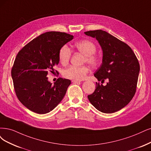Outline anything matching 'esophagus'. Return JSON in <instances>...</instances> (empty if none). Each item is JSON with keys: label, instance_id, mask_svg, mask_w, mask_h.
Masks as SVG:
<instances>
[{"label": "esophagus", "instance_id": "1", "mask_svg": "<svg viewBox=\"0 0 151 151\" xmlns=\"http://www.w3.org/2000/svg\"><path fill=\"white\" fill-rule=\"evenodd\" d=\"M72 82L74 83H80L81 81H79V80H72Z\"/></svg>", "mask_w": 151, "mask_h": 151}]
</instances>
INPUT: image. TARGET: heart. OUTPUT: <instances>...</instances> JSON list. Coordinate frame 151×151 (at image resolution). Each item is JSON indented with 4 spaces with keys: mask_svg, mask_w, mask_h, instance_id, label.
<instances>
[{
    "mask_svg": "<svg viewBox=\"0 0 151 151\" xmlns=\"http://www.w3.org/2000/svg\"><path fill=\"white\" fill-rule=\"evenodd\" d=\"M75 48L85 55V62H86L93 66H96L100 63V58L95 54L97 47L95 43L88 40H83L77 42L75 43ZM71 56L70 48L65 45L60 49L58 53V58L60 62L62 65H66L69 62ZM89 71L86 66H70L66 68L63 73V76L66 78L81 80L86 77Z\"/></svg>",
    "mask_w": 151,
    "mask_h": 151,
    "instance_id": "1",
    "label": "heart"
}]
</instances>
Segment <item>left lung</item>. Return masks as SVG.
<instances>
[{"mask_svg": "<svg viewBox=\"0 0 151 151\" xmlns=\"http://www.w3.org/2000/svg\"><path fill=\"white\" fill-rule=\"evenodd\" d=\"M96 38L103 50V61L94 74L99 81L107 80L106 85L96 83V90L88 96L98 111L113 113L125 107L134 96L140 66L136 55L124 42L102 30L85 32Z\"/></svg>", "mask_w": 151, "mask_h": 151, "instance_id": "1", "label": "left lung"}]
</instances>
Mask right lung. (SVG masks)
I'll return each instance as SVG.
<instances>
[{"instance_id":"add662e5","label":"right lung","mask_w":151,"mask_h":151,"mask_svg":"<svg viewBox=\"0 0 151 151\" xmlns=\"http://www.w3.org/2000/svg\"><path fill=\"white\" fill-rule=\"evenodd\" d=\"M73 38L65 32H48L28 43L17 55L11 71L14 90L22 104L33 112L48 113L65 96L71 81L59 78L52 85L47 76L54 74L60 49Z\"/></svg>"}]
</instances>
